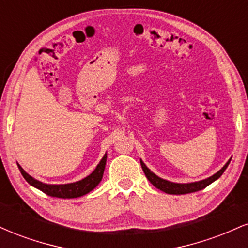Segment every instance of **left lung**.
<instances>
[{"label":"left lung","mask_w":248,"mask_h":248,"mask_svg":"<svg viewBox=\"0 0 248 248\" xmlns=\"http://www.w3.org/2000/svg\"><path fill=\"white\" fill-rule=\"evenodd\" d=\"M140 162H141V167L142 169H143L144 175H146V177L149 179V182L154 186L160 189L161 191L169 193V195H186V193H191V192L199 191V190L205 189L207 186H210V184L213 183V182L217 181V179L223 175L225 170H226V168L229 167L230 162H231V158H230V160L225 163V166L221 168L219 171L216 172L215 175L210 176V177H207L205 179H202V181L192 182V183H175V182L167 181V179L158 177L156 173H154L152 170H150L149 168L143 163V161L140 160Z\"/></svg>","instance_id":"left-lung-1"}]
</instances>
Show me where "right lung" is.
<instances>
[{
	"instance_id": "add662e5",
	"label": "right lung",
	"mask_w": 248,
	"mask_h": 248,
	"mask_svg": "<svg viewBox=\"0 0 248 248\" xmlns=\"http://www.w3.org/2000/svg\"><path fill=\"white\" fill-rule=\"evenodd\" d=\"M106 161L107 154H105L104 157L101 158V161L99 162L98 166L95 167V169L93 170L90 175L86 176L85 178L80 179V181L67 184L43 183V182L33 178L32 176H30L18 163H17V166H18V169L19 171H21L22 176H23L25 181H27L30 186L41 190V191L46 193L47 196L57 198H77L91 192L99 183H100V181L102 179V175H104L105 166H106Z\"/></svg>"
}]
</instances>
